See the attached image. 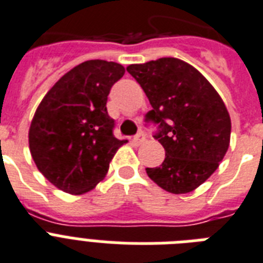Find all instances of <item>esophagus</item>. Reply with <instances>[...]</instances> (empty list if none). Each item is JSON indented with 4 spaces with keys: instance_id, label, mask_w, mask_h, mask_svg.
<instances>
[{
    "instance_id": "esophagus-1",
    "label": "esophagus",
    "mask_w": 263,
    "mask_h": 263,
    "mask_svg": "<svg viewBox=\"0 0 263 263\" xmlns=\"http://www.w3.org/2000/svg\"><path fill=\"white\" fill-rule=\"evenodd\" d=\"M144 140H146V135H144V132H139L138 135L134 138V142H135V144H138V146L139 144H142Z\"/></svg>"
}]
</instances>
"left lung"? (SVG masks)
Wrapping results in <instances>:
<instances>
[{"instance_id": "1", "label": "left lung", "mask_w": 263, "mask_h": 263, "mask_svg": "<svg viewBox=\"0 0 263 263\" xmlns=\"http://www.w3.org/2000/svg\"><path fill=\"white\" fill-rule=\"evenodd\" d=\"M153 109L146 121L158 125L154 138L165 148L147 176L174 194L189 193L219 167L230 146L231 119L223 100L201 72L177 58L129 65Z\"/></svg>"}]
</instances>
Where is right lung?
<instances>
[{
  "label": "right lung",
  "instance_id": "right-lung-1",
  "mask_svg": "<svg viewBox=\"0 0 263 263\" xmlns=\"http://www.w3.org/2000/svg\"><path fill=\"white\" fill-rule=\"evenodd\" d=\"M119 63L95 59L66 72L37 106L29 127V150L39 172L70 194L91 191L125 140L113 135L106 110L113 83L124 76Z\"/></svg>",
  "mask_w": 263,
  "mask_h": 263
}]
</instances>
